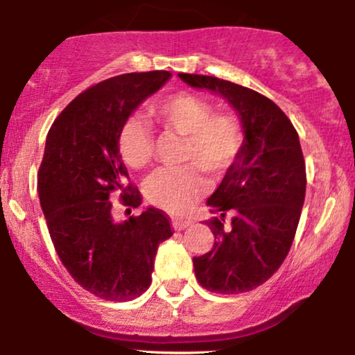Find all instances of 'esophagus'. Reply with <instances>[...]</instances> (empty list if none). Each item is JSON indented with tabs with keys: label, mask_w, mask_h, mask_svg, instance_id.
<instances>
[{
	"label": "esophagus",
	"mask_w": 355,
	"mask_h": 355,
	"mask_svg": "<svg viewBox=\"0 0 355 355\" xmlns=\"http://www.w3.org/2000/svg\"><path fill=\"white\" fill-rule=\"evenodd\" d=\"M190 220H180V218H173L172 220V225H173V229L177 230V232H180V230H183V229H187V227L190 225Z\"/></svg>",
	"instance_id": "esophagus-1"
}]
</instances>
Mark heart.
<instances>
[{
    "instance_id": "b5f03b06",
    "label": "heart",
    "mask_w": 355,
    "mask_h": 355,
    "mask_svg": "<svg viewBox=\"0 0 355 355\" xmlns=\"http://www.w3.org/2000/svg\"><path fill=\"white\" fill-rule=\"evenodd\" d=\"M214 103L193 93H173L148 105V116L162 135L180 137L177 166L160 168L145 183V197L157 209L172 215L190 214L205 193L202 173L222 177L242 152L243 126L232 112H214ZM116 148L133 170L152 164L155 140L138 116H128L118 128Z\"/></svg>"
}]
</instances>
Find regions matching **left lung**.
Returning a JSON list of instances; mask_svg holds the SVG:
<instances>
[{
  "label": "left lung",
  "mask_w": 355,
  "mask_h": 355,
  "mask_svg": "<svg viewBox=\"0 0 355 355\" xmlns=\"http://www.w3.org/2000/svg\"><path fill=\"white\" fill-rule=\"evenodd\" d=\"M195 88L220 93L239 112L245 140L215 193L207 220L215 242L193 257L198 284L215 294H242L279 270L294 242L305 197V162L288 116L259 92L217 76L180 73Z\"/></svg>",
  "instance_id": "8db88e82"
}]
</instances>
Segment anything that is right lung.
I'll use <instances>...</instances> for the list:
<instances>
[{
  "instance_id": "add662e5",
  "label": "right lung",
  "mask_w": 355,
  "mask_h": 355,
  "mask_svg": "<svg viewBox=\"0 0 355 355\" xmlns=\"http://www.w3.org/2000/svg\"><path fill=\"white\" fill-rule=\"evenodd\" d=\"M170 73H125L93 85L53 121L38 170L40 203L61 263L93 295L128 302L152 284L160 242L173 235L165 211L146 209L113 220V198L125 211L140 207L116 148L118 128Z\"/></svg>"
}]
</instances>
